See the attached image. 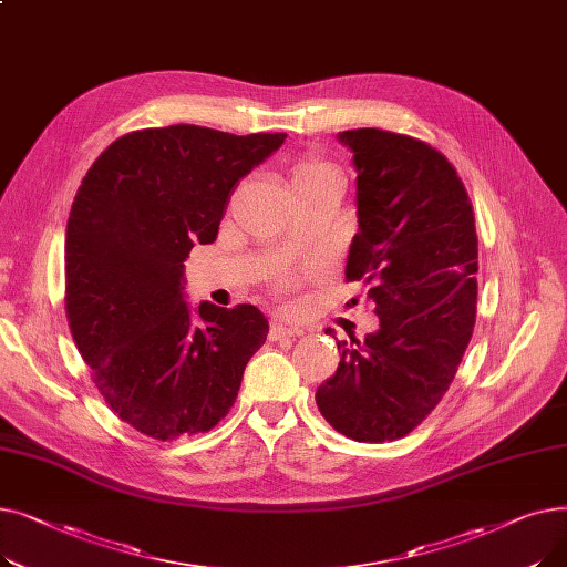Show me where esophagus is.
I'll return each instance as SVG.
<instances>
[{
	"label": "esophagus",
	"instance_id": "34e87169",
	"mask_svg": "<svg viewBox=\"0 0 567 567\" xmlns=\"http://www.w3.org/2000/svg\"><path fill=\"white\" fill-rule=\"evenodd\" d=\"M293 336H301V331L289 329V326H285L280 321H274L271 331H268V340H287V338H293Z\"/></svg>",
	"mask_w": 567,
	"mask_h": 567
}]
</instances>
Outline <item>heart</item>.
Instances as JSON below:
<instances>
[{
  "label": "heart",
  "mask_w": 567,
  "mask_h": 567,
  "mask_svg": "<svg viewBox=\"0 0 567 567\" xmlns=\"http://www.w3.org/2000/svg\"><path fill=\"white\" fill-rule=\"evenodd\" d=\"M326 172H333V167L326 165L323 161H317V158H301L291 167V186L303 184V182H308V178L326 174Z\"/></svg>",
  "instance_id": "heart-1"
}]
</instances>
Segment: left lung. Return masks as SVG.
<instances>
[{
  "label": "left lung",
  "mask_w": 567,
  "mask_h": 567,
  "mask_svg": "<svg viewBox=\"0 0 567 567\" xmlns=\"http://www.w3.org/2000/svg\"><path fill=\"white\" fill-rule=\"evenodd\" d=\"M340 142L359 172L344 276L368 289L379 331L338 340L340 365L315 400L340 434L395 441L427 419L462 363L478 301V234L457 169L432 144L381 128L342 131Z\"/></svg>",
  "instance_id": "1"
}]
</instances>
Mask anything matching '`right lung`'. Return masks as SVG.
<instances>
[{"instance_id": "right-lung-1", "label": "right lung", "mask_w": 567, "mask_h": 567, "mask_svg": "<svg viewBox=\"0 0 567 567\" xmlns=\"http://www.w3.org/2000/svg\"><path fill=\"white\" fill-rule=\"evenodd\" d=\"M287 133L176 124L114 140L89 167L66 225V317L105 404L140 434L216 427L268 333L248 303L184 301L190 248L214 244L238 182Z\"/></svg>"}]
</instances>
